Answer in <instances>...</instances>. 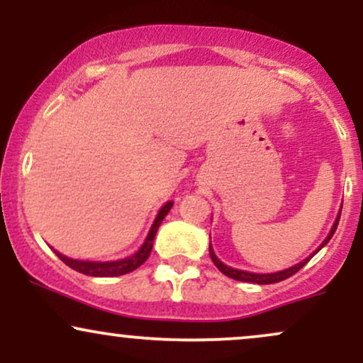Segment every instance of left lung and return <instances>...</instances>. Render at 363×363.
I'll return each mask as SVG.
<instances>
[{
  "label": "left lung",
  "instance_id": "1",
  "mask_svg": "<svg viewBox=\"0 0 363 363\" xmlns=\"http://www.w3.org/2000/svg\"><path fill=\"white\" fill-rule=\"evenodd\" d=\"M340 216H341V210H340L338 216H336L335 223H333V228H331V232H329V235L326 237V240H324V242L319 245V247H318V251H315V252H319L320 249H323L324 245H326V244L329 242V239H331L333 234H335V232H336V227H338ZM315 252H314V254H315ZM314 254H311L309 257H306V259L298 262V264L291 266V268H289V269H283V272H277V273H264V274H259V273H249V272H244V269H235V268H230V266L223 264V262L220 261L218 257L215 256V252H213V247H211V244H210V257H211V261L215 262V266H216V268H218L220 272H222V273L225 274V277H228V278H234V280H237V281H249V283H257V285H269V283H278V281H283V280H286V278H290L291 274H295V273L298 272V269L303 268V266H306L307 262L311 261V257L314 256Z\"/></svg>",
  "mask_w": 363,
  "mask_h": 363
}]
</instances>
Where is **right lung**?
Listing matches in <instances>:
<instances>
[{
  "label": "right lung",
  "mask_w": 363,
  "mask_h": 363,
  "mask_svg": "<svg viewBox=\"0 0 363 363\" xmlns=\"http://www.w3.org/2000/svg\"><path fill=\"white\" fill-rule=\"evenodd\" d=\"M172 205H174V203L169 201V203H165V205L160 208V211H158V213H157L155 222L152 223V228H150L147 239H145V242L141 244V247L138 249V251H136L135 254H131V256L124 257V259L106 261V262L78 261V259H72V257L62 256L61 252H56L57 257H60V259L65 262V264H68L69 268H73L74 272L83 273V274H89V277H101V278H104V277H121V274H126V273L135 272L136 268H140V266L148 259L150 252H152L153 239H155V234H157L158 227H160L162 220L165 218V215L169 213L170 208H172Z\"/></svg>",
  "instance_id": "obj_1"
}]
</instances>
